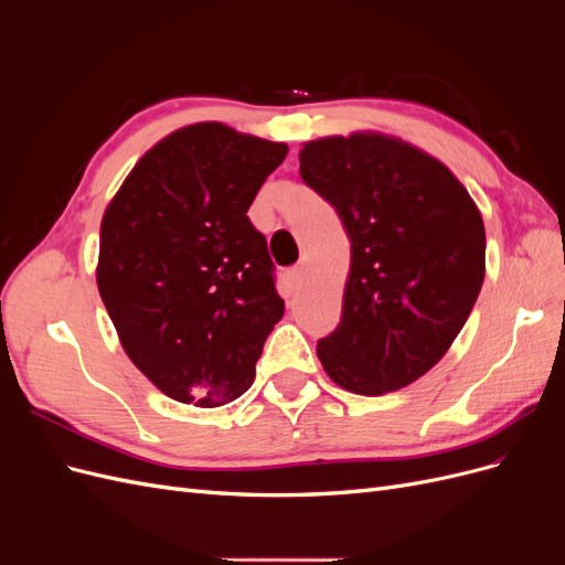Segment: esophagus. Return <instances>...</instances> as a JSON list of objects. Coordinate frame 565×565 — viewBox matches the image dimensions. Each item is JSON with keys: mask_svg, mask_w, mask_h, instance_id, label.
I'll use <instances>...</instances> for the list:
<instances>
[{"mask_svg": "<svg viewBox=\"0 0 565 565\" xmlns=\"http://www.w3.org/2000/svg\"><path fill=\"white\" fill-rule=\"evenodd\" d=\"M301 282H303V268L301 266L289 268L287 270V285H289V289H299Z\"/></svg>", "mask_w": 565, "mask_h": 565, "instance_id": "34e87169", "label": "esophagus"}]
</instances>
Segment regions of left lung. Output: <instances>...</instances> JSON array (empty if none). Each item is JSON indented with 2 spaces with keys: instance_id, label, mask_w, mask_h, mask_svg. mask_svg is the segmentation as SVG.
<instances>
[{
  "instance_id": "obj_1",
  "label": "left lung",
  "mask_w": 565,
  "mask_h": 565,
  "mask_svg": "<svg viewBox=\"0 0 565 565\" xmlns=\"http://www.w3.org/2000/svg\"><path fill=\"white\" fill-rule=\"evenodd\" d=\"M299 162L351 241L341 322L318 341L324 372L361 396L413 384L446 355L481 292V212L446 164L380 134L311 141Z\"/></svg>"
}]
</instances>
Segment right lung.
Returning a JSON list of instances; mask_svg holds the SVG:
<instances>
[{
    "mask_svg": "<svg viewBox=\"0 0 565 565\" xmlns=\"http://www.w3.org/2000/svg\"><path fill=\"white\" fill-rule=\"evenodd\" d=\"M285 156L193 125L150 148L108 204L98 292L131 363L169 398L218 407L254 382L285 301L247 210Z\"/></svg>",
    "mask_w": 565,
    "mask_h": 565,
    "instance_id": "right-lung-1",
    "label": "right lung"
}]
</instances>
